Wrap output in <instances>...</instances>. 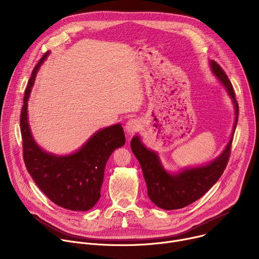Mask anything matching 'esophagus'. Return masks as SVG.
<instances>
[{
	"label": "esophagus",
	"instance_id": "obj_1",
	"mask_svg": "<svg viewBox=\"0 0 259 259\" xmlns=\"http://www.w3.org/2000/svg\"><path fill=\"white\" fill-rule=\"evenodd\" d=\"M126 131L129 135L134 134L135 132H137L140 129V122L136 119H131L126 123Z\"/></svg>",
	"mask_w": 259,
	"mask_h": 259
}]
</instances>
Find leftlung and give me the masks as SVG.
I'll use <instances>...</instances> for the list:
<instances>
[{
  "label": "left lung",
  "mask_w": 259,
  "mask_h": 259,
  "mask_svg": "<svg viewBox=\"0 0 259 259\" xmlns=\"http://www.w3.org/2000/svg\"><path fill=\"white\" fill-rule=\"evenodd\" d=\"M210 64L214 75L227 88L236 109V121L231 140L218 158L208 165L187 168L180 173L170 174L163 168L158 155L147 150L138 136H134L131 140V150L141 166L146 182L147 196L159 208L165 210L187 207L204 196L223 175L231 156L233 137L238 123L239 105L233 85L225 70L214 60H211Z\"/></svg>",
  "instance_id": "obj_1"
}]
</instances>
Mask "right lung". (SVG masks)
Wrapping results in <instances>:
<instances>
[{
    "label": "right lung",
    "mask_w": 259,
    "mask_h": 259,
    "mask_svg": "<svg viewBox=\"0 0 259 259\" xmlns=\"http://www.w3.org/2000/svg\"><path fill=\"white\" fill-rule=\"evenodd\" d=\"M45 53L34 66L24 92L20 114L23 160L39 189L59 207L87 211L100 198L105 164L113 152L125 143L120 124L99 130L72 155L56 157L44 152L34 142L27 122V99L36 71L47 57Z\"/></svg>",
    "instance_id": "1"
}]
</instances>
